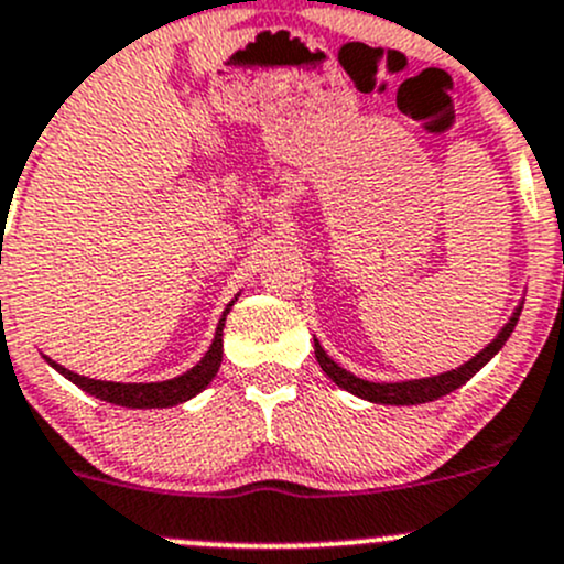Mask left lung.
<instances>
[{
    "mask_svg": "<svg viewBox=\"0 0 564 564\" xmlns=\"http://www.w3.org/2000/svg\"><path fill=\"white\" fill-rule=\"evenodd\" d=\"M521 316V308L516 311L513 318H510L508 324L502 327V333L497 335V338L491 340V344L486 346V349L480 351L477 357H471L469 362H464V366L456 368V371H447V373H440V377H431V379H414V382H395V384H377V382H366V379H357L355 373L344 371V368L338 366V362L329 360L327 355H324V349L318 346V340H314V351H316V360L318 366H322V371L327 373L329 379H333L338 388L355 392V395L366 398V401H373V403H392V406H409V403H425V401H436V398L447 395V392H453L456 388H460L464 382H469L471 377H475L477 371H480L482 366H486L488 360H491L494 355H497L499 349L505 346V340L510 338V333H513L516 322H519Z\"/></svg>",
    "mask_w": 564,
    "mask_h": 564,
    "instance_id": "1",
    "label": "left lung"
}]
</instances>
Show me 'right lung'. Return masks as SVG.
<instances>
[{
	"label": "right lung",
	"instance_id": "1",
	"mask_svg": "<svg viewBox=\"0 0 564 564\" xmlns=\"http://www.w3.org/2000/svg\"><path fill=\"white\" fill-rule=\"evenodd\" d=\"M229 314V308H226ZM226 314L220 318L218 324V333H215L213 346L209 351L204 355V360L198 362L196 368H191L187 373L182 377L169 379V382H150V384H119V382H98V379H87V377H78V373L67 371L62 368L59 362H51L62 377L70 379L73 384H78L82 390H87L89 395L100 398V401L108 403H117V406H130V409H152V406H174V403L187 401L193 398L196 392H202L213 382V377L218 373L220 360H224V322Z\"/></svg>",
	"mask_w": 564,
	"mask_h": 564
}]
</instances>
